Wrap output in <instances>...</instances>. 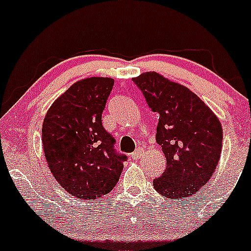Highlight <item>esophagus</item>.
Masks as SVG:
<instances>
[{
    "label": "esophagus",
    "instance_id": "obj_1",
    "mask_svg": "<svg viewBox=\"0 0 251 251\" xmlns=\"http://www.w3.org/2000/svg\"><path fill=\"white\" fill-rule=\"evenodd\" d=\"M141 155H144V148H141V147L136 148L135 152L131 153V158L133 159H139Z\"/></svg>",
    "mask_w": 251,
    "mask_h": 251
}]
</instances>
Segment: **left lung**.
<instances>
[{
	"label": "left lung",
	"mask_w": 251,
	"mask_h": 251,
	"mask_svg": "<svg viewBox=\"0 0 251 251\" xmlns=\"http://www.w3.org/2000/svg\"><path fill=\"white\" fill-rule=\"evenodd\" d=\"M148 106L159 115L155 140L166 169L153 187L168 199H184L211 179L222 154L223 128L214 112L180 83L155 72L133 77Z\"/></svg>",
	"instance_id": "obj_1"
}]
</instances>
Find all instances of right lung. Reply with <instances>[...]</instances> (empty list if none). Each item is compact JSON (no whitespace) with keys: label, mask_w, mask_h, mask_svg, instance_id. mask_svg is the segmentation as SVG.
<instances>
[{"label":"right lung","mask_w":251,"mask_h":251,"mask_svg":"<svg viewBox=\"0 0 251 251\" xmlns=\"http://www.w3.org/2000/svg\"><path fill=\"white\" fill-rule=\"evenodd\" d=\"M114 82L100 76L80 80L45 115V159L58 184L75 198H100L114 189L122 174L126 155L116 152L115 139L101 125Z\"/></svg>","instance_id":"right-lung-1"}]
</instances>
